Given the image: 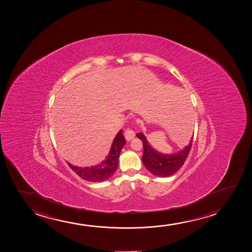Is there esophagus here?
Wrapping results in <instances>:
<instances>
[{
    "label": "esophagus",
    "instance_id": "1",
    "mask_svg": "<svg viewBox=\"0 0 252 252\" xmlns=\"http://www.w3.org/2000/svg\"><path fill=\"white\" fill-rule=\"evenodd\" d=\"M134 137L135 132L133 130H131L130 128H127V129L125 131V138H126V139L127 141H130V140L134 138Z\"/></svg>",
    "mask_w": 252,
    "mask_h": 252
}]
</instances>
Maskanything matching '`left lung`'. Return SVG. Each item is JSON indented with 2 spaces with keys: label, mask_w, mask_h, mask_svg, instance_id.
I'll return each mask as SVG.
<instances>
[{
  "label": "left lung",
  "mask_w": 252,
  "mask_h": 252,
  "mask_svg": "<svg viewBox=\"0 0 252 252\" xmlns=\"http://www.w3.org/2000/svg\"><path fill=\"white\" fill-rule=\"evenodd\" d=\"M184 121H186V122H184L187 123V120ZM137 137L143 142L144 153L142 157V162L145 168L154 176L168 177L177 172L184 164L191 150L193 136L190 139L189 145L176 154H163L158 152L150 145L143 132L137 133Z\"/></svg>",
  "instance_id": "obj_1"
}]
</instances>
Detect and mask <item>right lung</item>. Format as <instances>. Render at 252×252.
<instances>
[{"mask_svg":"<svg viewBox=\"0 0 252 252\" xmlns=\"http://www.w3.org/2000/svg\"><path fill=\"white\" fill-rule=\"evenodd\" d=\"M122 130L118 132L115 136L114 141L111 145L110 151L106 159L99 163L98 165L90 166V167H78L72 165L68 162V165L71 168L76 175L92 183H100L109 179L114 175L117 169L119 163V158L121 150L126 145V139L122 134Z\"/></svg>","mask_w":252,"mask_h":252,"instance_id":"1","label":"right lung"}]
</instances>
